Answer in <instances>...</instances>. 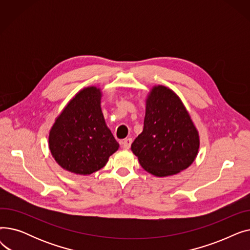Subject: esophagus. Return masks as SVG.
<instances>
[{
	"label": "esophagus",
	"mask_w": 250,
	"mask_h": 250,
	"mask_svg": "<svg viewBox=\"0 0 250 250\" xmlns=\"http://www.w3.org/2000/svg\"><path fill=\"white\" fill-rule=\"evenodd\" d=\"M132 142H133V139L132 138H126L123 141V148L124 149H129L130 145H132Z\"/></svg>",
	"instance_id": "esophagus-1"
}]
</instances>
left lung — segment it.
I'll list each match as a JSON object with an SVG mask.
<instances>
[{
  "label": "left lung",
  "mask_w": 250,
  "mask_h": 250,
  "mask_svg": "<svg viewBox=\"0 0 250 250\" xmlns=\"http://www.w3.org/2000/svg\"><path fill=\"white\" fill-rule=\"evenodd\" d=\"M200 137L180 98L165 86H154L146 100L143 132L132 151L147 172L165 177L187 169L194 161Z\"/></svg>",
  "instance_id": "obj_1"
}]
</instances>
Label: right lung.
Listing matches in <instances>:
<instances>
[{
    "label": "right lung",
    "instance_id": "obj_1",
    "mask_svg": "<svg viewBox=\"0 0 250 250\" xmlns=\"http://www.w3.org/2000/svg\"><path fill=\"white\" fill-rule=\"evenodd\" d=\"M101 96L95 86L79 91L50 129V153L67 171L80 175L96 172L120 147L105 124Z\"/></svg>",
    "mask_w": 250,
    "mask_h": 250
}]
</instances>
